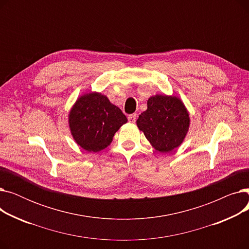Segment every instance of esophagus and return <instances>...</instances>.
I'll use <instances>...</instances> for the list:
<instances>
[{
	"mask_svg": "<svg viewBox=\"0 0 249 249\" xmlns=\"http://www.w3.org/2000/svg\"><path fill=\"white\" fill-rule=\"evenodd\" d=\"M128 120L130 123H135L136 121V114H131L128 116Z\"/></svg>",
	"mask_w": 249,
	"mask_h": 249,
	"instance_id": "esophagus-1",
	"label": "esophagus"
}]
</instances>
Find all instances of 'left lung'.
I'll return each instance as SVG.
<instances>
[{
    "instance_id": "left-lung-1",
    "label": "left lung",
    "mask_w": 249,
    "mask_h": 249,
    "mask_svg": "<svg viewBox=\"0 0 249 249\" xmlns=\"http://www.w3.org/2000/svg\"><path fill=\"white\" fill-rule=\"evenodd\" d=\"M136 124L154 149L166 153L184 141L190 115L179 98L155 95L148 99L147 110L139 115Z\"/></svg>"
}]
</instances>
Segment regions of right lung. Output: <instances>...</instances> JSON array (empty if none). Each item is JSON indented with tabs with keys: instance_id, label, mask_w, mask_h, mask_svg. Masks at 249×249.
Returning a JSON list of instances; mask_svg holds the SVG:
<instances>
[{
	"instance_id": "add662e5",
	"label": "right lung",
	"mask_w": 249,
	"mask_h": 249,
	"mask_svg": "<svg viewBox=\"0 0 249 249\" xmlns=\"http://www.w3.org/2000/svg\"><path fill=\"white\" fill-rule=\"evenodd\" d=\"M125 123L127 118L122 111L96 91L78 98L69 114L73 139L89 152H99L110 145L115 133Z\"/></svg>"
}]
</instances>
